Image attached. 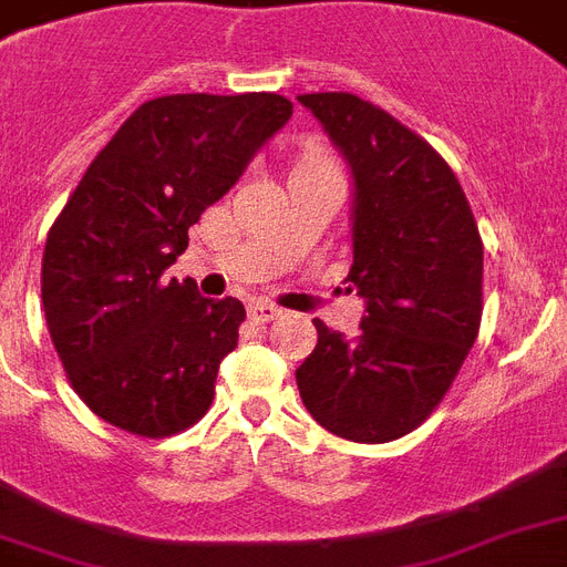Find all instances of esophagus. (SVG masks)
Segmentation results:
<instances>
[{"mask_svg": "<svg viewBox=\"0 0 567 567\" xmlns=\"http://www.w3.org/2000/svg\"><path fill=\"white\" fill-rule=\"evenodd\" d=\"M279 315H282V309H276L274 302H267V300L249 302V318L256 320V323H267V320H276Z\"/></svg>", "mask_w": 567, "mask_h": 567, "instance_id": "34e87169", "label": "esophagus"}]
</instances>
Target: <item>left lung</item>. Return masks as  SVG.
<instances>
[{
  "mask_svg": "<svg viewBox=\"0 0 567 567\" xmlns=\"http://www.w3.org/2000/svg\"><path fill=\"white\" fill-rule=\"evenodd\" d=\"M350 164L359 336L315 320L297 368L311 417L338 439L385 444L417 430L453 385L483 320V238L450 164L353 93H302Z\"/></svg>",
  "mask_w": 567,
  "mask_h": 567,
  "instance_id": "8db88e82",
  "label": "left lung"
}]
</instances>
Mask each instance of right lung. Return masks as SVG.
Returning <instances> with one entry per match:
<instances>
[{
  "mask_svg": "<svg viewBox=\"0 0 567 567\" xmlns=\"http://www.w3.org/2000/svg\"><path fill=\"white\" fill-rule=\"evenodd\" d=\"M291 111L279 93L144 102L52 223L40 267L49 336L75 394L111 426L167 439L208 412L247 311L164 270Z\"/></svg>",
  "mask_w": 567,
  "mask_h": 567,
  "instance_id": "right-lung-1",
  "label": "right lung"
}]
</instances>
